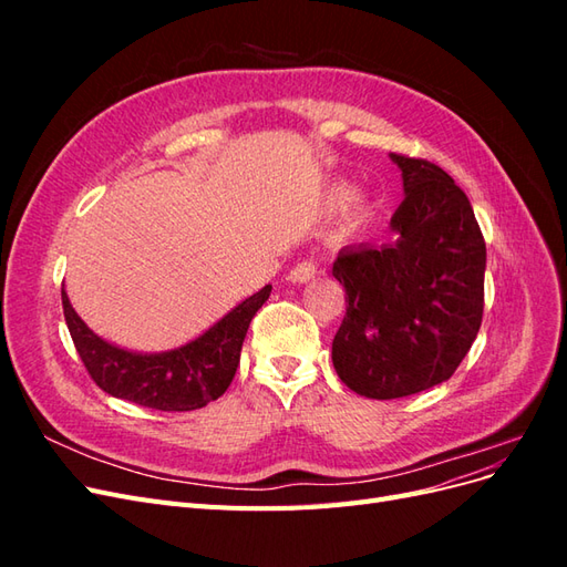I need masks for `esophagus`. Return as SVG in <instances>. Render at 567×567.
<instances>
[{"label": "esophagus", "instance_id": "esophagus-1", "mask_svg": "<svg viewBox=\"0 0 567 567\" xmlns=\"http://www.w3.org/2000/svg\"><path fill=\"white\" fill-rule=\"evenodd\" d=\"M315 274H317V265H315L312 260H302L300 265H296L293 269H290L288 281H293V284H307V281L315 279Z\"/></svg>", "mask_w": 567, "mask_h": 567}]
</instances>
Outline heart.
<instances>
[{"label":"heart","mask_w":567,"mask_h":567,"mask_svg":"<svg viewBox=\"0 0 567 567\" xmlns=\"http://www.w3.org/2000/svg\"><path fill=\"white\" fill-rule=\"evenodd\" d=\"M331 200H333V205H338V208H342V205H348L350 200H352V192L350 188H336L333 192V196H331Z\"/></svg>","instance_id":"1"}]
</instances>
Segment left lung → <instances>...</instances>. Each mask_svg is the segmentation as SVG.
<instances>
[{
  "label": "left lung",
  "instance_id": "left-lung-1",
  "mask_svg": "<svg viewBox=\"0 0 567 567\" xmlns=\"http://www.w3.org/2000/svg\"><path fill=\"white\" fill-rule=\"evenodd\" d=\"M404 200L394 241L348 246L333 262L348 312L333 338L338 379L371 400L440 385L483 323L487 248L468 196L442 167L390 153Z\"/></svg>",
  "mask_w": 567,
  "mask_h": 567
}]
</instances>
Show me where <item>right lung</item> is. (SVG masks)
<instances>
[{
	"instance_id": "1",
	"label": "right lung",
	"mask_w": 567,
	"mask_h": 567,
	"mask_svg": "<svg viewBox=\"0 0 567 567\" xmlns=\"http://www.w3.org/2000/svg\"><path fill=\"white\" fill-rule=\"evenodd\" d=\"M271 286L238 302L208 331L165 352H136L113 346L84 323L61 290L68 331L94 383L111 398L158 411H192L229 388L248 326L267 302Z\"/></svg>"
}]
</instances>
